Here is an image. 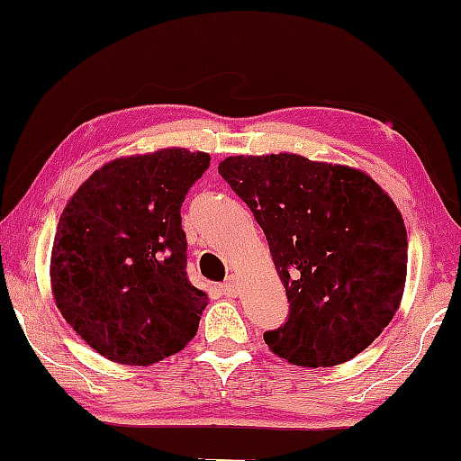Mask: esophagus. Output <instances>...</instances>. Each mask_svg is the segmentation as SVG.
Returning a JSON list of instances; mask_svg holds the SVG:
<instances>
[{
    "mask_svg": "<svg viewBox=\"0 0 461 461\" xmlns=\"http://www.w3.org/2000/svg\"><path fill=\"white\" fill-rule=\"evenodd\" d=\"M220 292H222L226 298H237V294H239V287H237V276L235 275H230L229 279H226V283L222 287H220Z\"/></svg>",
    "mask_w": 461,
    "mask_h": 461,
    "instance_id": "34e87169",
    "label": "esophagus"
}]
</instances>
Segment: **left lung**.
Segmentation results:
<instances>
[{
	"label": "left lung",
	"mask_w": 461,
	"mask_h": 461,
	"mask_svg": "<svg viewBox=\"0 0 461 461\" xmlns=\"http://www.w3.org/2000/svg\"><path fill=\"white\" fill-rule=\"evenodd\" d=\"M218 172L254 212L289 300L264 333L298 367H333L367 348L399 311L407 230L399 207L363 169L295 153L232 155Z\"/></svg>",
	"instance_id": "obj_1"
}]
</instances>
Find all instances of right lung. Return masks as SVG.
<instances>
[{
	"label": "right lung",
	"instance_id": "1",
	"mask_svg": "<svg viewBox=\"0 0 461 461\" xmlns=\"http://www.w3.org/2000/svg\"><path fill=\"white\" fill-rule=\"evenodd\" d=\"M210 155L169 147L117 157L67 201L50 258L62 317L122 365L159 363L197 333L207 294L186 279L180 207Z\"/></svg>",
	"mask_w": 461,
	"mask_h": 461
}]
</instances>
